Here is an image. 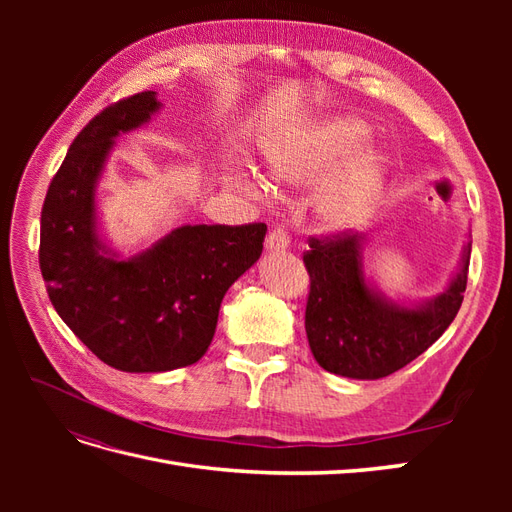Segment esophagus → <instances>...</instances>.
Masks as SVG:
<instances>
[{"label": "esophagus", "instance_id": "1", "mask_svg": "<svg viewBox=\"0 0 512 512\" xmlns=\"http://www.w3.org/2000/svg\"><path fill=\"white\" fill-rule=\"evenodd\" d=\"M290 245V237L284 228H273L267 235V252L269 254H284Z\"/></svg>", "mask_w": 512, "mask_h": 512}]
</instances>
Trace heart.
Instances as JSON below:
<instances>
[{
  "instance_id": "b5f03b06",
  "label": "heart",
  "mask_w": 512,
  "mask_h": 512,
  "mask_svg": "<svg viewBox=\"0 0 512 512\" xmlns=\"http://www.w3.org/2000/svg\"><path fill=\"white\" fill-rule=\"evenodd\" d=\"M367 136L369 126L361 117L331 115L299 134L267 143L265 162L275 181L314 185ZM389 162V153L380 147L356 151L320 192L316 200L318 220L331 230L359 224L376 203L389 173ZM252 183L262 185L256 177H252Z\"/></svg>"
}]
</instances>
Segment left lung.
<instances>
[{
    "label": "left lung",
    "instance_id": "obj_1",
    "mask_svg": "<svg viewBox=\"0 0 512 512\" xmlns=\"http://www.w3.org/2000/svg\"><path fill=\"white\" fill-rule=\"evenodd\" d=\"M367 235L312 239L303 260L312 280L305 331L322 369L378 380L423 354L455 320L468 284L472 235L444 292L429 299L389 297L365 273Z\"/></svg>",
    "mask_w": 512,
    "mask_h": 512
}]
</instances>
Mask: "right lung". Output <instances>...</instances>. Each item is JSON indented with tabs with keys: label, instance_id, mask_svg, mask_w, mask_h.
Listing matches in <instances>:
<instances>
[{
	"label": "right lung",
	"instance_id": "right-lung-1",
	"mask_svg": "<svg viewBox=\"0 0 512 512\" xmlns=\"http://www.w3.org/2000/svg\"><path fill=\"white\" fill-rule=\"evenodd\" d=\"M162 111L156 91L108 106L74 138L46 192L40 271L59 318L100 361L130 374L196 363L226 290L262 254L265 224L173 228L123 254L106 239L98 185L123 134Z\"/></svg>",
	"mask_w": 512,
	"mask_h": 512
}]
</instances>
